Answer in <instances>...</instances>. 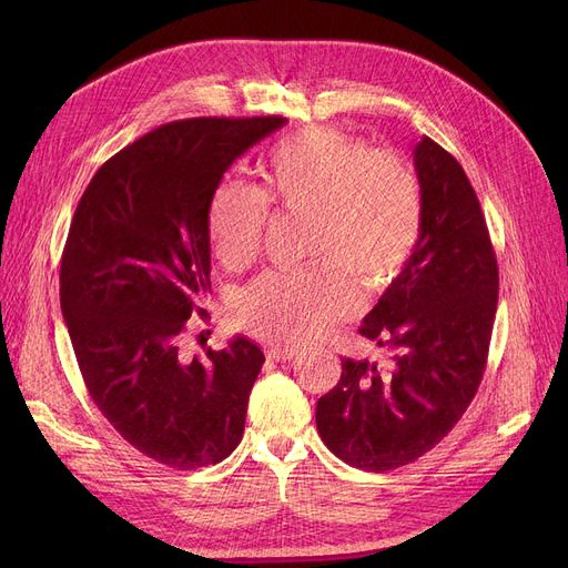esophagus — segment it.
<instances>
[{"instance_id": "1", "label": "esophagus", "mask_w": 568, "mask_h": 568, "mask_svg": "<svg viewBox=\"0 0 568 568\" xmlns=\"http://www.w3.org/2000/svg\"><path fill=\"white\" fill-rule=\"evenodd\" d=\"M296 352H300V349L292 347V345H276V347L272 345L266 349V356L272 362H290V359H294Z\"/></svg>"}]
</instances>
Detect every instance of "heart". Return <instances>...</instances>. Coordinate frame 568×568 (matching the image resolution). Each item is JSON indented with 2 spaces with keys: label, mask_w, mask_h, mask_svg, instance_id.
Listing matches in <instances>:
<instances>
[{
  "label": "heart",
  "mask_w": 568,
  "mask_h": 568,
  "mask_svg": "<svg viewBox=\"0 0 568 568\" xmlns=\"http://www.w3.org/2000/svg\"><path fill=\"white\" fill-rule=\"evenodd\" d=\"M262 176V191L225 176L209 197L216 260L230 272L253 262L268 202L311 219L306 255L317 264L264 274L239 294L232 315L246 332L281 345L317 338L354 311L346 280L377 296L407 272L424 234V189L403 159L341 129L306 126L272 146Z\"/></svg>",
  "instance_id": "heart-1"
}]
</instances>
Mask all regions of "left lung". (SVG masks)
<instances>
[{
	"label": "left lung",
	"instance_id": "left-lung-1",
	"mask_svg": "<svg viewBox=\"0 0 568 568\" xmlns=\"http://www.w3.org/2000/svg\"><path fill=\"white\" fill-rule=\"evenodd\" d=\"M414 168L424 189L422 244L359 326L389 366L343 359L338 384L315 409L329 452L368 471L414 463L460 422L486 371L497 311V260L463 165L422 138Z\"/></svg>",
	"mask_w": 568,
	"mask_h": 568
}]
</instances>
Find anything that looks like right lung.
I'll use <instances>...</instances> for the list:
<instances>
[{"label":"right lung","mask_w":568,"mask_h":568,"mask_svg":"<svg viewBox=\"0 0 568 568\" xmlns=\"http://www.w3.org/2000/svg\"><path fill=\"white\" fill-rule=\"evenodd\" d=\"M283 116H200L159 126L105 161L82 193L59 302L87 392L156 463L197 469L244 437L262 349L234 336L186 362L179 341L212 290L206 206L227 168Z\"/></svg>","instance_id":"obj_1"}]
</instances>
